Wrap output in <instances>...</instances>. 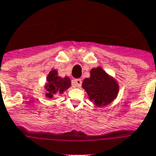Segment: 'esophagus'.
<instances>
[{
    "instance_id": "obj_1",
    "label": "esophagus",
    "mask_w": 156,
    "mask_h": 156,
    "mask_svg": "<svg viewBox=\"0 0 156 156\" xmlns=\"http://www.w3.org/2000/svg\"><path fill=\"white\" fill-rule=\"evenodd\" d=\"M73 85L75 87H80L82 86V80L81 79H75L73 81Z\"/></svg>"
}]
</instances>
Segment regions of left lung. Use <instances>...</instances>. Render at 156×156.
Listing matches in <instances>:
<instances>
[{"instance_id": "1", "label": "left lung", "mask_w": 156, "mask_h": 156, "mask_svg": "<svg viewBox=\"0 0 156 156\" xmlns=\"http://www.w3.org/2000/svg\"><path fill=\"white\" fill-rule=\"evenodd\" d=\"M83 87L90 101L97 107L112 103L119 92V84L116 78L100 66L90 70V77L84 79Z\"/></svg>"}]
</instances>
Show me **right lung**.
Instances as JSON below:
<instances>
[{
  "mask_svg": "<svg viewBox=\"0 0 156 156\" xmlns=\"http://www.w3.org/2000/svg\"><path fill=\"white\" fill-rule=\"evenodd\" d=\"M71 87V80L68 76L60 77L57 69H52L46 78L44 88L47 91L45 97L49 100L55 98L58 94H63L66 90Z\"/></svg>",
  "mask_w": 156,
  "mask_h": 156,
  "instance_id": "obj_1",
  "label": "right lung"
}]
</instances>
